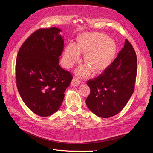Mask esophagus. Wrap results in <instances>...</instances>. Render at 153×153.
<instances>
[{
    "label": "esophagus",
    "instance_id": "1",
    "mask_svg": "<svg viewBox=\"0 0 153 153\" xmlns=\"http://www.w3.org/2000/svg\"><path fill=\"white\" fill-rule=\"evenodd\" d=\"M80 83H81V81H80V80L79 79V78H73V79L72 80L71 85L72 86H73V87H77V86H78V85L80 84Z\"/></svg>",
    "mask_w": 153,
    "mask_h": 153
}]
</instances>
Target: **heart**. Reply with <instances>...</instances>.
Listing matches in <instances>:
<instances>
[{"label": "heart", "mask_w": 153, "mask_h": 153, "mask_svg": "<svg viewBox=\"0 0 153 153\" xmlns=\"http://www.w3.org/2000/svg\"><path fill=\"white\" fill-rule=\"evenodd\" d=\"M80 52L85 53L84 60L87 64L78 68L81 76L89 75L92 70L98 73L104 71L113 62L117 53L115 41L100 32L84 33L78 36L77 45L69 43L64 50L62 62L66 68H71L80 57Z\"/></svg>", "instance_id": "b5f03b06"}]
</instances>
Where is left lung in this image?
I'll use <instances>...</instances> for the list:
<instances>
[{
    "label": "left lung",
    "mask_w": 153,
    "mask_h": 153,
    "mask_svg": "<svg viewBox=\"0 0 153 153\" xmlns=\"http://www.w3.org/2000/svg\"><path fill=\"white\" fill-rule=\"evenodd\" d=\"M137 59L132 45L126 39L117 57L98 77L87 82L91 89L85 103L97 116L108 118L123 110L134 91Z\"/></svg>",
    "instance_id": "1"
}]
</instances>
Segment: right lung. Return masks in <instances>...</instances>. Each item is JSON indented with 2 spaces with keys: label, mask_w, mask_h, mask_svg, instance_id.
I'll use <instances>...</instances> for the list:
<instances>
[{
  "label": "right lung",
  "mask_w": 153,
  "mask_h": 153,
  "mask_svg": "<svg viewBox=\"0 0 153 153\" xmlns=\"http://www.w3.org/2000/svg\"><path fill=\"white\" fill-rule=\"evenodd\" d=\"M57 27L40 29L23 43L17 55L16 78L24 103L41 117L56 112L73 76L59 66L64 39Z\"/></svg>",
  "instance_id": "1"
}]
</instances>
